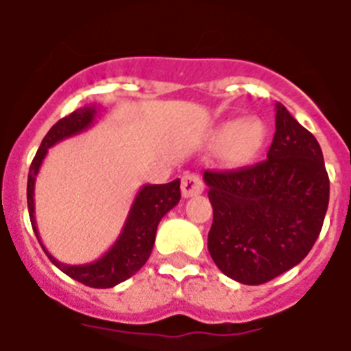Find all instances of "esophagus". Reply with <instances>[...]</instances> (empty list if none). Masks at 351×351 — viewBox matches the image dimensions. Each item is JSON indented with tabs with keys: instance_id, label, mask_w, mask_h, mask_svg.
Listing matches in <instances>:
<instances>
[{
	"instance_id": "esophagus-1",
	"label": "esophagus",
	"mask_w": 351,
	"mask_h": 351,
	"mask_svg": "<svg viewBox=\"0 0 351 351\" xmlns=\"http://www.w3.org/2000/svg\"><path fill=\"white\" fill-rule=\"evenodd\" d=\"M204 191V182L202 178L195 173H186L182 176V197L191 198L197 197Z\"/></svg>"
}]
</instances>
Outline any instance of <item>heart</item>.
Returning a JSON list of instances; mask_svg holds the SVG:
<instances>
[{
  "mask_svg": "<svg viewBox=\"0 0 351 351\" xmlns=\"http://www.w3.org/2000/svg\"><path fill=\"white\" fill-rule=\"evenodd\" d=\"M211 142L220 145V158L226 165H244L261 153L266 142V125L255 117L230 120L215 129Z\"/></svg>",
  "mask_w": 351,
  "mask_h": 351,
  "instance_id": "b5f03b06",
  "label": "heart"
}]
</instances>
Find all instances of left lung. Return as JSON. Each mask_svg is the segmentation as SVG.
<instances>
[{
  "label": "left lung",
  "mask_w": 351,
  "mask_h": 351,
  "mask_svg": "<svg viewBox=\"0 0 351 351\" xmlns=\"http://www.w3.org/2000/svg\"><path fill=\"white\" fill-rule=\"evenodd\" d=\"M275 111L266 160L204 173L213 206L209 255L224 275L250 286L282 275L310 253L330 200L317 138L282 104Z\"/></svg>",
  "instance_id": "left-lung-1"
}]
</instances>
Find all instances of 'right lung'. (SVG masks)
<instances>
[{"instance_id":"right-lung-1","label":"right lung","mask_w":351,"mask_h":351,"mask_svg":"<svg viewBox=\"0 0 351 351\" xmlns=\"http://www.w3.org/2000/svg\"><path fill=\"white\" fill-rule=\"evenodd\" d=\"M98 114H100V107L98 106H84L71 112L69 117L56 121L51 127V131L47 132L45 138H43V142H41L29 169L27 204H29L32 230H34L41 247H43V251H45L54 266L60 267L65 275L85 284V286H89V288H112V286H117V284L132 277L147 262L149 255L153 251L154 237H156V228H158L160 220L165 213H169L176 204L180 202V180L176 178L169 184H145V186L140 187V191L136 193V197L132 200L125 224L121 228V233L118 234L117 242L98 261L71 266V264H63L58 258H54L45 250V245L40 239V233H38V226H36V176L40 173L41 164H43V160H45L47 153H49V149L52 145H56L58 142H62L65 138L76 136L80 132L87 131L95 123Z\"/></svg>"}]
</instances>
